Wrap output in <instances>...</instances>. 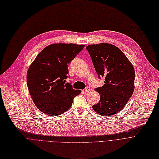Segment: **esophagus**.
Returning <instances> with one entry per match:
<instances>
[{
    "mask_svg": "<svg viewBox=\"0 0 159 159\" xmlns=\"http://www.w3.org/2000/svg\"><path fill=\"white\" fill-rule=\"evenodd\" d=\"M90 87H89V86H87V87H85V89H84V92H85V93H89V92L90 91Z\"/></svg>",
    "mask_w": 159,
    "mask_h": 159,
    "instance_id": "obj_1",
    "label": "esophagus"
}]
</instances>
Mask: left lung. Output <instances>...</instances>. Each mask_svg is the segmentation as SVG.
Masks as SVG:
<instances>
[{
  "label": "left lung",
  "instance_id": "obj_1",
  "mask_svg": "<svg viewBox=\"0 0 159 159\" xmlns=\"http://www.w3.org/2000/svg\"><path fill=\"white\" fill-rule=\"evenodd\" d=\"M86 49L99 78H104V84L96 88L101 98L93 108L98 114L111 117L123 109L133 93V66L121 50L113 44H91Z\"/></svg>",
  "mask_w": 159,
  "mask_h": 159
}]
</instances>
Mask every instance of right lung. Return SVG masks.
Masks as SVG:
<instances>
[{
  "label": "right lung",
  "mask_w": 159,
  "mask_h": 159,
  "mask_svg": "<svg viewBox=\"0 0 159 159\" xmlns=\"http://www.w3.org/2000/svg\"><path fill=\"white\" fill-rule=\"evenodd\" d=\"M84 48V44H52L44 48L30 65L27 74L29 92L36 106L45 115L62 114L80 94L66 79L69 77L68 65Z\"/></svg>",
  "instance_id": "right-lung-1"
}]
</instances>
